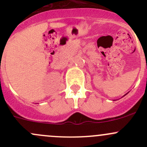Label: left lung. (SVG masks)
I'll list each match as a JSON object with an SVG mask.
<instances>
[{
  "label": "left lung",
  "instance_id": "obj_1",
  "mask_svg": "<svg viewBox=\"0 0 147 147\" xmlns=\"http://www.w3.org/2000/svg\"><path fill=\"white\" fill-rule=\"evenodd\" d=\"M126 94H125V95H126ZM125 95H124V96H125Z\"/></svg>",
  "mask_w": 147,
  "mask_h": 147
}]
</instances>
